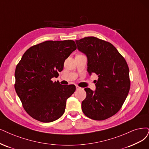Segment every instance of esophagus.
Returning <instances> with one entry per match:
<instances>
[{
    "label": "esophagus",
    "mask_w": 149,
    "mask_h": 149,
    "mask_svg": "<svg viewBox=\"0 0 149 149\" xmlns=\"http://www.w3.org/2000/svg\"><path fill=\"white\" fill-rule=\"evenodd\" d=\"M79 88H80V87H79V86H77V85H76V89L78 90V89H79Z\"/></svg>",
    "instance_id": "34e87169"
}]
</instances>
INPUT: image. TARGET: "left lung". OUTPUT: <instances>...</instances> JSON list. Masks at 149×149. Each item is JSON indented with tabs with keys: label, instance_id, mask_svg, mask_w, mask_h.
Instances as JSON below:
<instances>
[{
	"label": "left lung",
	"instance_id": "obj_1",
	"mask_svg": "<svg viewBox=\"0 0 149 149\" xmlns=\"http://www.w3.org/2000/svg\"><path fill=\"white\" fill-rule=\"evenodd\" d=\"M79 51L88 58V72L98 76L95 91L85 88L81 109L88 118L104 120L122 108L130 89L129 68L112 43L95 37L75 40Z\"/></svg>",
	"mask_w": 149,
	"mask_h": 149
}]
</instances>
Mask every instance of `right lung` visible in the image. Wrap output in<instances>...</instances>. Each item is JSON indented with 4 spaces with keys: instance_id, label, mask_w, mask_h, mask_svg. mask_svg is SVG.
<instances>
[{
    "instance_id": "add662e5",
    "label": "right lung",
    "mask_w": 149,
    "mask_h": 149,
    "mask_svg": "<svg viewBox=\"0 0 149 149\" xmlns=\"http://www.w3.org/2000/svg\"><path fill=\"white\" fill-rule=\"evenodd\" d=\"M76 49L74 40H48L32 46L23 55L15 69V88L33 118L48 123L64 113L75 86L61 85L52 79L59 75L65 59Z\"/></svg>"
}]
</instances>
